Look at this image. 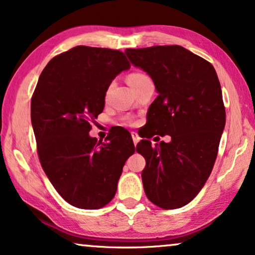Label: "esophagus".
<instances>
[{
  "mask_svg": "<svg viewBox=\"0 0 255 255\" xmlns=\"http://www.w3.org/2000/svg\"><path fill=\"white\" fill-rule=\"evenodd\" d=\"M131 135H132V140H133V144H134V145H137L138 141L140 140L139 135H138L137 132H131Z\"/></svg>",
  "mask_w": 255,
  "mask_h": 255,
  "instance_id": "obj_1",
  "label": "esophagus"
}]
</instances>
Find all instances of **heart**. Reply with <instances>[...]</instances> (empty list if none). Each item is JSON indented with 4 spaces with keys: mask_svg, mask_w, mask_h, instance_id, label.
<instances>
[{
    "mask_svg": "<svg viewBox=\"0 0 255 255\" xmlns=\"http://www.w3.org/2000/svg\"><path fill=\"white\" fill-rule=\"evenodd\" d=\"M145 78H147V76L143 74V72H131V74L128 75L127 81H128V85L132 88V87H134L135 84L139 83V82L144 81Z\"/></svg>",
    "mask_w": 255,
    "mask_h": 255,
    "instance_id": "1",
    "label": "heart"
}]
</instances>
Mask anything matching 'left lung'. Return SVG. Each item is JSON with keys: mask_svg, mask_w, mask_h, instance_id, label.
I'll return each mask as SVG.
<instances>
[{"mask_svg": "<svg viewBox=\"0 0 255 255\" xmlns=\"http://www.w3.org/2000/svg\"><path fill=\"white\" fill-rule=\"evenodd\" d=\"M125 54L147 72L158 92L146 115L153 131L148 137L171 135L170 143L137 144L146 161L141 172L145 194L164 210L183 207L210 177L226 123L217 72L180 45L127 49Z\"/></svg>", "mask_w": 255, "mask_h": 255, "instance_id": "left-lung-1", "label": "left lung"}]
</instances>
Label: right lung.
<instances>
[{
    "mask_svg": "<svg viewBox=\"0 0 255 255\" xmlns=\"http://www.w3.org/2000/svg\"><path fill=\"white\" fill-rule=\"evenodd\" d=\"M128 68L120 50L78 45L48 63L32 94L39 161L59 196L75 207L98 210L110 203L134 152L128 131L105 141L89 135L112 79Z\"/></svg>",
    "mask_w": 255,
    "mask_h": 255,
    "instance_id": "right-lung-1",
    "label": "right lung"
}]
</instances>
